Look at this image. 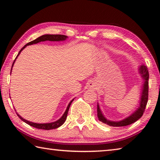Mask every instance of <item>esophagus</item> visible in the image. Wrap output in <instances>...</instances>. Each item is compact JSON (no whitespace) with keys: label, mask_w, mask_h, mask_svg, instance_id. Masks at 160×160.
<instances>
[{"label":"esophagus","mask_w":160,"mask_h":160,"mask_svg":"<svg viewBox=\"0 0 160 160\" xmlns=\"http://www.w3.org/2000/svg\"><path fill=\"white\" fill-rule=\"evenodd\" d=\"M89 87H90V88L94 89L96 88V84L94 82H90V83H89Z\"/></svg>","instance_id":"34e87169"}]
</instances>
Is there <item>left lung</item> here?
<instances>
[{"mask_svg":"<svg viewBox=\"0 0 160 160\" xmlns=\"http://www.w3.org/2000/svg\"><path fill=\"white\" fill-rule=\"evenodd\" d=\"M140 73L141 74L142 79L144 80V83L142 85V90L140 96V107L138 108V109L132 113L131 116L128 117L126 118L122 121H112L107 119L103 115L101 109L99 107V104H97V117L99 120L102 121V123H106L110 126L119 127V126H126L131 124L133 123L135 121L138 120L139 118L142 117L143 113L145 112V109L147 105L148 100V80H149V72L147 67L144 65H142L140 67Z\"/></svg>","mask_w":160,"mask_h":160,"instance_id":"left-lung-1","label":"left lung"}]
</instances>
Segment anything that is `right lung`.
<instances>
[{"label":"right lung","instance_id":"add662e5","mask_svg":"<svg viewBox=\"0 0 160 160\" xmlns=\"http://www.w3.org/2000/svg\"><path fill=\"white\" fill-rule=\"evenodd\" d=\"M67 38H68V37L66 36V35H62V34H44V35H42V36H41V37H38L37 39H34V40H33V41H32L28 43V44L24 46V47L21 48V50L19 51L18 56H16L15 59L14 60V61H13L12 65V68L13 66V65H14V63H15V61L16 60V58H18V56L20 55V53L21 51H22L24 48H25L27 47V46L32 45V44H37V43H39V42H45V41H51V42L64 41V40H66L67 39ZM12 68H11V70H12ZM73 100H74V99H72L71 101H70V102L69 103V104L68 105L66 112H64L63 115L61 116V118H59L58 121H55V122L48 123H33V122H30V121L25 120V118H22L21 116L19 115L18 113H17V114L18 116V117L20 118L22 121H23L24 122H25L26 123L29 124V126L34 127V128H38V129H43V130L55 129V128H58V127H60L61 126L63 125L65 121H66L67 115H68V112L70 106V104H71V103L72 102V101H73Z\"/></svg>","mask_w":160,"mask_h":160}]
</instances>
